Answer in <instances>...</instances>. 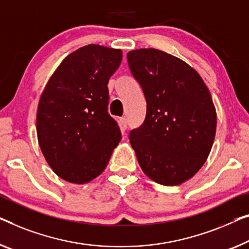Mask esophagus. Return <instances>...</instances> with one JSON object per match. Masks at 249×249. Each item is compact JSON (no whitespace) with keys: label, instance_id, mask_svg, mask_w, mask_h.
Instances as JSON below:
<instances>
[{"label":"esophagus","instance_id":"esophagus-1","mask_svg":"<svg viewBox=\"0 0 249 249\" xmlns=\"http://www.w3.org/2000/svg\"><path fill=\"white\" fill-rule=\"evenodd\" d=\"M120 124H121V129L122 131H125L127 128V121H126L125 117H121L120 118Z\"/></svg>","mask_w":249,"mask_h":249}]
</instances>
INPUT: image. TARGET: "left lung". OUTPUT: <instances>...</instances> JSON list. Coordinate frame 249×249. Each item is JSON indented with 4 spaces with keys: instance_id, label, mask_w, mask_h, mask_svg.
Returning <instances> with one entry per match:
<instances>
[{
    "instance_id": "1",
    "label": "left lung",
    "mask_w": 249,
    "mask_h": 249,
    "mask_svg": "<svg viewBox=\"0 0 249 249\" xmlns=\"http://www.w3.org/2000/svg\"><path fill=\"white\" fill-rule=\"evenodd\" d=\"M128 67L146 99V116L129 133L143 172L163 185L191 179L205 164L216 135L210 91L192 67L164 51L137 49Z\"/></svg>"
}]
</instances>
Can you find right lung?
<instances>
[{
	"label": "right lung",
	"mask_w": 249,
	"mask_h": 249,
	"mask_svg": "<svg viewBox=\"0 0 249 249\" xmlns=\"http://www.w3.org/2000/svg\"><path fill=\"white\" fill-rule=\"evenodd\" d=\"M122 50L88 44L62 60L40 97L36 135L46 161L68 182L94 180L108 164L122 139L107 112L109 78Z\"/></svg>",
	"instance_id": "right-lung-1"
}]
</instances>
